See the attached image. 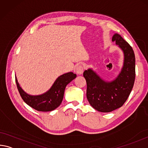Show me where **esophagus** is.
<instances>
[{
	"label": "esophagus",
	"mask_w": 148,
	"mask_h": 148,
	"mask_svg": "<svg viewBox=\"0 0 148 148\" xmlns=\"http://www.w3.org/2000/svg\"><path fill=\"white\" fill-rule=\"evenodd\" d=\"M76 72L78 74H82L84 72V67L82 64H78L76 68Z\"/></svg>",
	"instance_id": "obj_1"
}]
</instances>
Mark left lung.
Returning a JSON list of instances; mask_svg holds the SVG:
<instances>
[{
  "label": "left lung",
  "mask_w": 148,
  "mask_h": 148,
  "mask_svg": "<svg viewBox=\"0 0 148 148\" xmlns=\"http://www.w3.org/2000/svg\"><path fill=\"white\" fill-rule=\"evenodd\" d=\"M112 41L123 51V65L112 81H105L92 69L84 72L87 83L86 96L93 109L109 112L123 106L132 90L135 80V55L130 45L120 35L114 34Z\"/></svg>",
  "instance_id": "obj_1"
}]
</instances>
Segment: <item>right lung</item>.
Listing matches in <instances>:
<instances>
[{
    "instance_id": "right-lung-1",
    "label": "right lung",
    "mask_w": 148,
    "mask_h": 148,
    "mask_svg": "<svg viewBox=\"0 0 148 148\" xmlns=\"http://www.w3.org/2000/svg\"><path fill=\"white\" fill-rule=\"evenodd\" d=\"M76 78V74L70 72L58 76L48 91L40 95H32L21 88L16 76L18 90L25 103L38 111L48 112L55 110L61 104L64 90L68 84Z\"/></svg>"
}]
</instances>
